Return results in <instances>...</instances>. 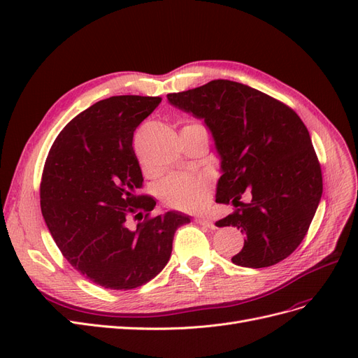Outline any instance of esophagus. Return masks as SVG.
Listing matches in <instances>:
<instances>
[{
	"instance_id": "esophagus-1",
	"label": "esophagus",
	"mask_w": 358,
	"mask_h": 358,
	"mask_svg": "<svg viewBox=\"0 0 358 358\" xmlns=\"http://www.w3.org/2000/svg\"><path fill=\"white\" fill-rule=\"evenodd\" d=\"M196 221H197L200 225L208 227V229H215V224H213V221H212V220H209V218H197Z\"/></svg>"
}]
</instances>
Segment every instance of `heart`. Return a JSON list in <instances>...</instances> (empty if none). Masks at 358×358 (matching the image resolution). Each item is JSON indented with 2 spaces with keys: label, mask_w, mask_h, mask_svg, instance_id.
Instances as JSON below:
<instances>
[{
  "label": "heart",
  "mask_w": 358,
  "mask_h": 358,
  "mask_svg": "<svg viewBox=\"0 0 358 358\" xmlns=\"http://www.w3.org/2000/svg\"><path fill=\"white\" fill-rule=\"evenodd\" d=\"M210 192L208 179L187 173H175L159 185L161 200L171 208L185 212L203 209L210 200Z\"/></svg>",
  "instance_id": "heart-1"
}]
</instances>
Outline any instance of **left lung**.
<instances>
[{"instance_id":"8db88e82","label":"left lung","mask_w":358,"mask_h":358,"mask_svg":"<svg viewBox=\"0 0 358 358\" xmlns=\"http://www.w3.org/2000/svg\"><path fill=\"white\" fill-rule=\"evenodd\" d=\"M167 99L204 119L215 140L222 171L216 203L236 208L216 225L237 227L246 236L231 262L262 268L294 252L322 194L320 161L299 115L273 96L224 79ZM243 193L246 202L240 201Z\"/></svg>"}]
</instances>
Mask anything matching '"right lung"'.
<instances>
[{
  "mask_svg": "<svg viewBox=\"0 0 358 358\" xmlns=\"http://www.w3.org/2000/svg\"><path fill=\"white\" fill-rule=\"evenodd\" d=\"M159 96L116 95L92 104L64 127L43 169V218L64 258L94 284L133 289L169 263L173 237L188 215L149 216L157 201L142 196L136 128ZM145 216L136 227L131 218Z\"/></svg>",
  "mask_w": 358,
  "mask_h": 358,
  "instance_id": "right-lung-1",
  "label": "right lung"
}]
</instances>
